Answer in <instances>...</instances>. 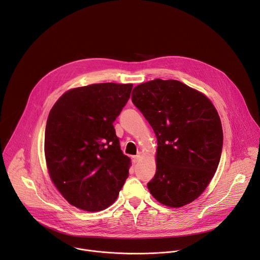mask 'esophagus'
<instances>
[{
  "mask_svg": "<svg viewBox=\"0 0 260 260\" xmlns=\"http://www.w3.org/2000/svg\"><path fill=\"white\" fill-rule=\"evenodd\" d=\"M140 159H141V155H140V154L135 155V156H133V157H132V160H133V162H134V164L139 162V161H140Z\"/></svg>",
  "mask_w": 260,
  "mask_h": 260,
  "instance_id": "esophagus-1",
  "label": "esophagus"
}]
</instances>
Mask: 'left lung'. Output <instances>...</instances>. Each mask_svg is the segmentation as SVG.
Segmentation results:
<instances>
[{
    "mask_svg": "<svg viewBox=\"0 0 260 260\" xmlns=\"http://www.w3.org/2000/svg\"><path fill=\"white\" fill-rule=\"evenodd\" d=\"M132 101L157 139L156 173L148 189L168 207L193 202L207 188L221 157L223 133L214 105L186 84L161 79L136 86Z\"/></svg>",
    "mask_w": 260,
    "mask_h": 260,
    "instance_id": "obj_1",
    "label": "left lung"
}]
</instances>
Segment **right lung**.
Listing matches in <instances>:
<instances>
[{"instance_id": "add662e5", "label": "right lung", "mask_w": 260, "mask_h": 260, "mask_svg": "<svg viewBox=\"0 0 260 260\" xmlns=\"http://www.w3.org/2000/svg\"><path fill=\"white\" fill-rule=\"evenodd\" d=\"M133 84L99 83L64 92L50 110L45 158L54 186L72 206L98 212L112 205L128 177L113 122Z\"/></svg>"}]
</instances>
